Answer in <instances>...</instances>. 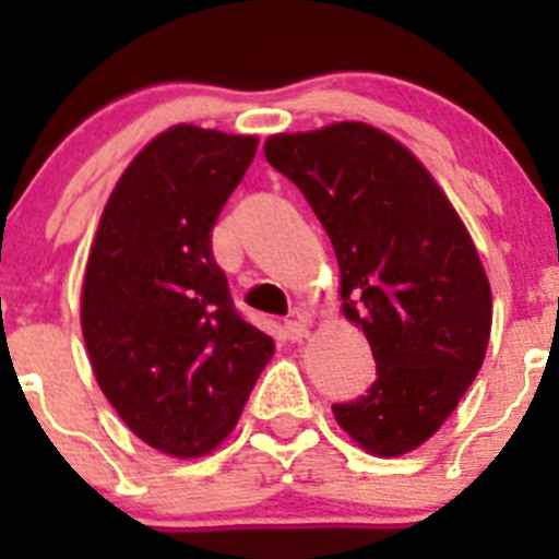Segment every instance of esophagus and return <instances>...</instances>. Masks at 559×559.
Segmentation results:
<instances>
[{
  "label": "esophagus",
  "instance_id": "34e87169",
  "mask_svg": "<svg viewBox=\"0 0 559 559\" xmlns=\"http://www.w3.org/2000/svg\"><path fill=\"white\" fill-rule=\"evenodd\" d=\"M310 328H313L310 316H296V319H288V322H285V333H288L290 341L308 338Z\"/></svg>",
  "mask_w": 559,
  "mask_h": 559
}]
</instances>
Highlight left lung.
Segmentation results:
<instances>
[{
  "instance_id": "obj_1",
  "label": "left lung",
  "mask_w": 559,
  "mask_h": 559,
  "mask_svg": "<svg viewBox=\"0 0 559 559\" xmlns=\"http://www.w3.org/2000/svg\"><path fill=\"white\" fill-rule=\"evenodd\" d=\"M265 159L322 221L341 271V313L364 330L378 378L333 406L355 445L417 451L471 389L492 328L490 280L428 167L369 122L274 133Z\"/></svg>"
}]
</instances>
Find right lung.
Returning <instances> with one entry per match:
<instances>
[{"instance_id": "1", "label": "right lung", "mask_w": 559, "mask_h": 559, "mask_svg": "<svg viewBox=\"0 0 559 559\" xmlns=\"http://www.w3.org/2000/svg\"><path fill=\"white\" fill-rule=\"evenodd\" d=\"M257 136L173 126L131 159L103 206L81 290L97 386L145 445L199 459L235 431L274 338L231 305L210 231Z\"/></svg>"}]
</instances>
